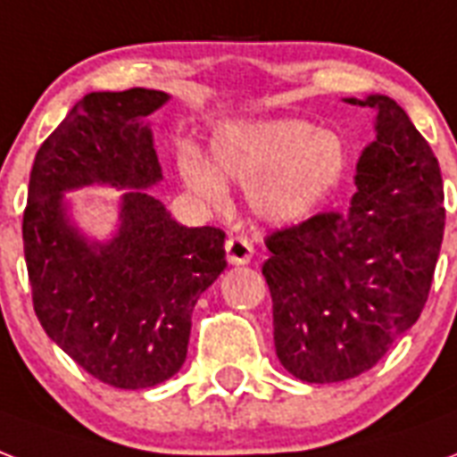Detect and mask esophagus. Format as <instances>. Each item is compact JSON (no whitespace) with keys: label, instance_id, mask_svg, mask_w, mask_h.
I'll list each match as a JSON object with an SVG mask.
<instances>
[{"label":"esophagus","instance_id":"esophagus-1","mask_svg":"<svg viewBox=\"0 0 457 457\" xmlns=\"http://www.w3.org/2000/svg\"><path fill=\"white\" fill-rule=\"evenodd\" d=\"M253 243L243 238V236H233V238L226 240V260H228V264H247L253 260Z\"/></svg>","mask_w":457,"mask_h":457}]
</instances>
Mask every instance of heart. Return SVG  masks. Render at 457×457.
<instances>
[{
	"mask_svg": "<svg viewBox=\"0 0 457 457\" xmlns=\"http://www.w3.org/2000/svg\"><path fill=\"white\" fill-rule=\"evenodd\" d=\"M214 166L197 152L179 157L183 183L210 204H224L226 180L247 186L254 217L293 224L317 210L348 169V145L336 130L303 119L226 123L212 136Z\"/></svg>",
	"mask_w": 457,
	"mask_h": 457,
	"instance_id": "obj_1",
	"label": "heart"
}]
</instances>
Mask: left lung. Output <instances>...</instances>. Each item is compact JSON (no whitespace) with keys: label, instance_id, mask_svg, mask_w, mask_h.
I'll use <instances>...</instances> for the list:
<instances>
[{"label":"left lung","instance_id":"1","mask_svg":"<svg viewBox=\"0 0 457 457\" xmlns=\"http://www.w3.org/2000/svg\"><path fill=\"white\" fill-rule=\"evenodd\" d=\"M377 112L345 214L271 233L262 264L274 345L307 384L372 370L422 314L444 240V180L429 143L386 95L348 97Z\"/></svg>","mask_w":457,"mask_h":457}]
</instances>
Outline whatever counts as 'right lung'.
I'll list each match as a JSON object with an SVG mask.
<instances>
[{
	"mask_svg": "<svg viewBox=\"0 0 457 457\" xmlns=\"http://www.w3.org/2000/svg\"><path fill=\"white\" fill-rule=\"evenodd\" d=\"M162 90L90 93L35 154L23 250L35 314L45 334L95 379L150 388L186 362L197 298L226 269V233L183 226L150 195L162 180L147 116ZM122 190L115 233L90 239L65 193Z\"/></svg>",
	"mask_w": 457,
	"mask_h": 457,
	"instance_id": "right-lung-1",
	"label": "right lung"
}]
</instances>
